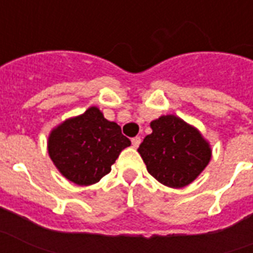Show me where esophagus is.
<instances>
[{
	"label": "esophagus",
	"mask_w": 253,
	"mask_h": 253,
	"mask_svg": "<svg viewBox=\"0 0 253 253\" xmlns=\"http://www.w3.org/2000/svg\"><path fill=\"white\" fill-rule=\"evenodd\" d=\"M140 143H141V139H140L139 136H136V137L132 139V145H133L134 148H137V147L140 145Z\"/></svg>",
	"instance_id": "34e87169"
}]
</instances>
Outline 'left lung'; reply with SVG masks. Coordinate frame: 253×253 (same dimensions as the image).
<instances>
[{"label": "left lung", "instance_id": "obj_1", "mask_svg": "<svg viewBox=\"0 0 253 253\" xmlns=\"http://www.w3.org/2000/svg\"><path fill=\"white\" fill-rule=\"evenodd\" d=\"M152 133L139 147L148 172L160 183L179 189L204 171L211 151L200 132L176 116L151 123Z\"/></svg>", "mask_w": 253, "mask_h": 253}]
</instances>
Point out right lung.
Returning <instances> with one entry per match:
<instances>
[{"mask_svg": "<svg viewBox=\"0 0 253 253\" xmlns=\"http://www.w3.org/2000/svg\"><path fill=\"white\" fill-rule=\"evenodd\" d=\"M130 140L120 125L108 121L99 109L90 108L53 129L48 139V154L62 174L79 186L97 183Z\"/></svg>", "mask_w": 253, "mask_h": 253, "instance_id": "add662e5", "label": "right lung"}]
</instances>
